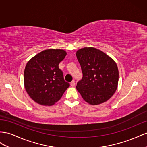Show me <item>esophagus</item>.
I'll return each instance as SVG.
<instances>
[{
    "label": "esophagus",
    "instance_id": "1",
    "mask_svg": "<svg viewBox=\"0 0 147 147\" xmlns=\"http://www.w3.org/2000/svg\"><path fill=\"white\" fill-rule=\"evenodd\" d=\"M70 84H71V86H72V87L75 86V81H71V83H70Z\"/></svg>",
    "mask_w": 147,
    "mask_h": 147
}]
</instances>
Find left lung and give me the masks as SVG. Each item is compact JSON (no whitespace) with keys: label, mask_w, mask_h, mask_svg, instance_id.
Segmentation results:
<instances>
[{"label":"left lung","mask_w":147,"mask_h":147,"mask_svg":"<svg viewBox=\"0 0 147 147\" xmlns=\"http://www.w3.org/2000/svg\"><path fill=\"white\" fill-rule=\"evenodd\" d=\"M82 78L76 89L82 98L90 105L107 102L118 87L119 71L111 57L94 47H84L76 52Z\"/></svg>","instance_id":"obj_1"}]
</instances>
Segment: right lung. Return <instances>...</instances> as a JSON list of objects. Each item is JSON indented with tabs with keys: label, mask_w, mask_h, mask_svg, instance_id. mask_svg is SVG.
Returning <instances> with one entry per match:
<instances>
[{
	"label": "right lung",
	"mask_w": 147,
	"mask_h": 147,
	"mask_svg": "<svg viewBox=\"0 0 147 147\" xmlns=\"http://www.w3.org/2000/svg\"><path fill=\"white\" fill-rule=\"evenodd\" d=\"M66 55L63 50L47 49L37 54L27 63L24 72L25 89L36 103L52 105L69 87L58 67Z\"/></svg>",
	"instance_id": "1"
}]
</instances>
